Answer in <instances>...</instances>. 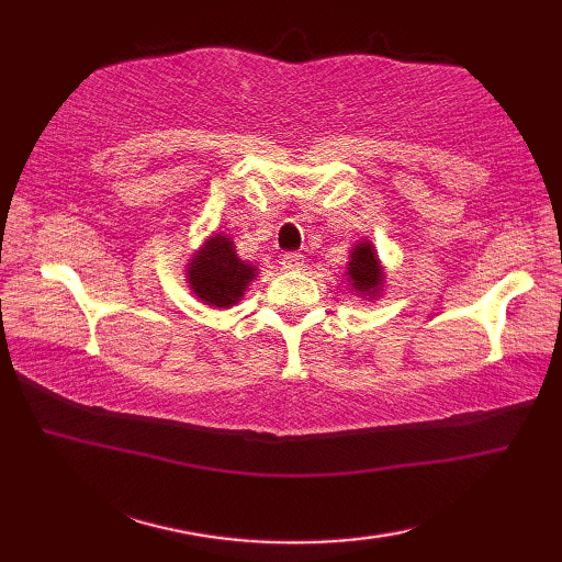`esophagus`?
Wrapping results in <instances>:
<instances>
[{"label": "esophagus", "instance_id": "obj_1", "mask_svg": "<svg viewBox=\"0 0 562 562\" xmlns=\"http://www.w3.org/2000/svg\"><path fill=\"white\" fill-rule=\"evenodd\" d=\"M280 266H282L284 270H302L304 256H300V254H284L282 260H280Z\"/></svg>", "mask_w": 562, "mask_h": 562}]
</instances>
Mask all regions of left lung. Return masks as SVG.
I'll use <instances>...</instances> for the list:
<instances>
[{"instance_id":"1","label":"left lung","mask_w":562,"mask_h":562,"mask_svg":"<svg viewBox=\"0 0 562 562\" xmlns=\"http://www.w3.org/2000/svg\"><path fill=\"white\" fill-rule=\"evenodd\" d=\"M350 282L355 284L357 292H374L381 282V268L374 256L372 244H360L352 248V260H350Z\"/></svg>"}]
</instances>
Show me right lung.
<instances>
[{
	"instance_id": "1",
	"label": "right lung",
	"mask_w": 562,
	"mask_h": 562,
	"mask_svg": "<svg viewBox=\"0 0 562 562\" xmlns=\"http://www.w3.org/2000/svg\"><path fill=\"white\" fill-rule=\"evenodd\" d=\"M188 278L202 302L224 308L241 300L246 284L256 278V268L236 256L229 238L214 234L190 262Z\"/></svg>"
}]
</instances>
